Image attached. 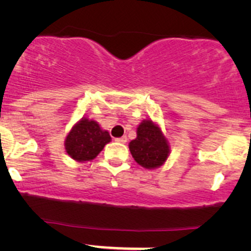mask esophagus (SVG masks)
<instances>
[{
    "mask_svg": "<svg viewBox=\"0 0 251 251\" xmlns=\"http://www.w3.org/2000/svg\"><path fill=\"white\" fill-rule=\"evenodd\" d=\"M115 141H116V142H119V143L125 144L126 142H127V138H126V137H120V138H115Z\"/></svg>",
    "mask_w": 251,
    "mask_h": 251,
    "instance_id": "34e87169",
    "label": "esophagus"
}]
</instances>
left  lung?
Returning a JSON list of instances; mask_svg holds the SVG:
<instances>
[{"instance_id":"left-lung-1","label":"left lung","mask_w":251,"mask_h":251,"mask_svg":"<svg viewBox=\"0 0 251 251\" xmlns=\"http://www.w3.org/2000/svg\"><path fill=\"white\" fill-rule=\"evenodd\" d=\"M136 163L143 168L156 169L163 165L170 154V146L158 124L143 120L137 127V137L128 144Z\"/></svg>"}]
</instances>
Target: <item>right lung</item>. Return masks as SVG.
Masks as SVG:
<instances>
[{"label": "right lung", "mask_w": 251, "mask_h": 251, "mask_svg": "<svg viewBox=\"0 0 251 251\" xmlns=\"http://www.w3.org/2000/svg\"><path fill=\"white\" fill-rule=\"evenodd\" d=\"M110 140L109 132L102 130L97 121L82 118L68 133L65 151L74 160L85 163L93 160Z\"/></svg>", "instance_id": "right-lung-1"}]
</instances>
